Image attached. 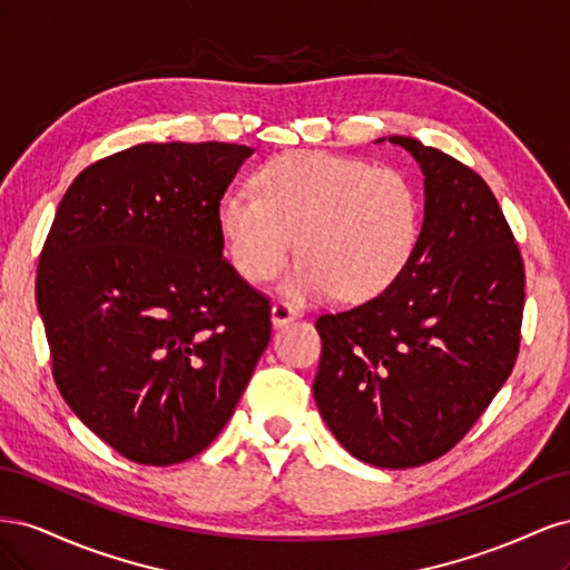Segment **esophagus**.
Segmentation results:
<instances>
[{
	"label": "esophagus",
	"instance_id": "obj_1",
	"mask_svg": "<svg viewBox=\"0 0 570 570\" xmlns=\"http://www.w3.org/2000/svg\"><path fill=\"white\" fill-rule=\"evenodd\" d=\"M299 316H302L299 308H295V306L287 304V302H275L273 308H271V321H273L275 327H283V325H287L292 321H297Z\"/></svg>",
	"mask_w": 570,
	"mask_h": 570
}]
</instances>
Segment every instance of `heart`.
Returning a JSON list of instances; mask_svg holds the SVG:
<instances>
[{
  "instance_id": "1",
  "label": "heart",
  "mask_w": 570,
  "mask_h": 570,
  "mask_svg": "<svg viewBox=\"0 0 570 570\" xmlns=\"http://www.w3.org/2000/svg\"><path fill=\"white\" fill-rule=\"evenodd\" d=\"M258 195L235 189L218 209V226L237 273L264 283L295 252L299 264L283 281L292 299L340 292L366 302L385 292L416 249L421 197L394 168L327 151H287L258 170Z\"/></svg>"
}]
</instances>
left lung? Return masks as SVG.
<instances>
[{
	"instance_id": "1",
	"label": "left lung",
	"mask_w": 570,
	"mask_h": 570,
	"mask_svg": "<svg viewBox=\"0 0 570 570\" xmlns=\"http://www.w3.org/2000/svg\"><path fill=\"white\" fill-rule=\"evenodd\" d=\"M390 142L423 170V228L385 292L318 316L314 400L352 456L413 469L450 452L511 375L525 268L497 197L473 168L413 137Z\"/></svg>"
}]
</instances>
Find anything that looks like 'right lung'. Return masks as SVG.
Listing matches in <instances>:
<instances>
[{"mask_svg": "<svg viewBox=\"0 0 570 570\" xmlns=\"http://www.w3.org/2000/svg\"><path fill=\"white\" fill-rule=\"evenodd\" d=\"M254 149L145 142L66 189L38 264L51 375L76 416L145 465L197 456L271 340V302L223 258L220 199Z\"/></svg>", "mask_w": 570, "mask_h": 570, "instance_id": "add662e5", "label": "right lung"}]
</instances>
